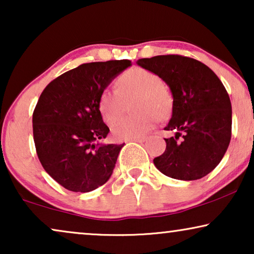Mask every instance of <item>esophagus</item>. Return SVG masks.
Instances as JSON below:
<instances>
[{"label": "esophagus", "mask_w": 254, "mask_h": 254, "mask_svg": "<svg viewBox=\"0 0 254 254\" xmlns=\"http://www.w3.org/2000/svg\"><path fill=\"white\" fill-rule=\"evenodd\" d=\"M130 142H138V143H142V142L145 141L144 137H136V138H133V140H128Z\"/></svg>", "instance_id": "34e87169"}]
</instances>
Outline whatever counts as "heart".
Wrapping results in <instances>:
<instances>
[{
  "mask_svg": "<svg viewBox=\"0 0 254 254\" xmlns=\"http://www.w3.org/2000/svg\"><path fill=\"white\" fill-rule=\"evenodd\" d=\"M116 89L100 93L98 109L103 120L112 125L126 112L131 99L133 114L114 125L116 140H133L150 131L159 119H166L172 111V95L155 72L134 67L123 72L116 82Z\"/></svg>",
  "mask_w": 254,
  "mask_h": 254,
  "instance_id": "heart-1",
  "label": "heart"
}]
</instances>
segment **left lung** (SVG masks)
Masks as SVG:
<instances>
[{
    "label": "left lung",
    "mask_w": 254,
    "mask_h": 254,
    "mask_svg": "<svg viewBox=\"0 0 254 254\" xmlns=\"http://www.w3.org/2000/svg\"><path fill=\"white\" fill-rule=\"evenodd\" d=\"M140 67L155 72L172 92V117L164 129L166 149L154 158L163 175L196 180L213 171L231 140L232 111L229 95L209 67L182 55L140 59Z\"/></svg>",
    "instance_id": "obj_1"
}]
</instances>
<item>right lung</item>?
Listing matches in <instances>:
<instances>
[{"label": "right lung", "instance_id": "obj_1", "mask_svg": "<svg viewBox=\"0 0 254 254\" xmlns=\"http://www.w3.org/2000/svg\"><path fill=\"white\" fill-rule=\"evenodd\" d=\"M129 60L90 62L65 71L41 92L33 111V140L48 175L65 190L86 193L110 179L124 144L99 143L109 134L99 96Z\"/></svg>", "mask_w": 254, "mask_h": 254}]
</instances>
